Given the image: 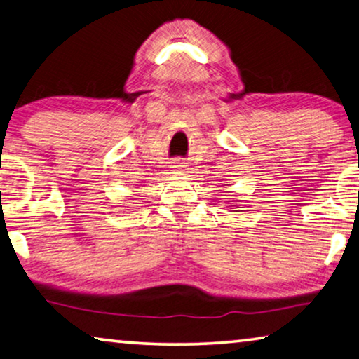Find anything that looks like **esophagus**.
<instances>
[{
	"mask_svg": "<svg viewBox=\"0 0 359 359\" xmlns=\"http://www.w3.org/2000/svg\"><path fill=\"white\" fill-rule=\"evenodd\" d=\"M170 170H172L174 174H182L184 170H187V164L184 163V159H174V161L170 163Z\"/></svg>",
	"mask_w": 359,
	"mask_h": 359,
	"instance_id": "obj_1",
	"label": "esophagus"
}]
</instances>
